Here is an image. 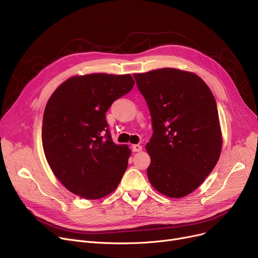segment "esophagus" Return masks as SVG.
I'll return each mask as SVG.
<instances>
[{"mask_svg":"<svg viewBox=\"0 0 258 258\" xmlns=\"http://www.w3.org/2000/svg\"><path fill=\"white\" fill-rule=\"evenodd\" d=\"M143 147L141 145H132V151L133 152H140L142 151Z\"/></svg>","mask_w":258,"mask_h":258,"instance_id":"obj_1","label":"esophagus"}]
</instances>
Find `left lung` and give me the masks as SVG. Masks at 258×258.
<instances>
[{
	"label": "left lung",
	"mask_w": 258,
	"mask_h": 258,
	"mask_svg": "<svg viewBox=\"0 0 258 258\" xmlns=\"http://www.w3.org/2000/svg\"><path fill=\"white\" fill-rule=\"evenodd\" d=\"M133 77L151 114L148 178L162 194L182 198L212 172L220 155L214 96L200 77L187 71L163 68Z\"/></svg>",
	"instance_id": "1"
}]
</instances>
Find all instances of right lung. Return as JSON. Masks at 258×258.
Here are the masks:
<instances>
[{"label": "right lung", "instance_id": "1", "mask_svg": "<svg viewBox=\"0 0 258 258\" xmlns=\"http://www.w3.org/2000/svg\"><path fill=\"white\" fill-rule=\"evenodd\" d=\"M133 85L130 75L93 73L67 80L49 99L43 149L52 172L70 192L97 200L117 187L131 152L113 143L106 112Z\"/></svg>", "mask_w": 258, "mask_h": 258}]
</instances>
